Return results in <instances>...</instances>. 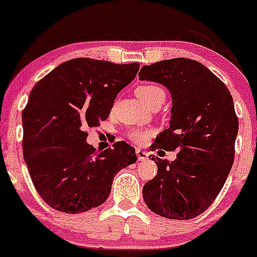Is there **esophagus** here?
<instances>
[{
  "label": "esophagus",
  "mask_w": 257,
  "mask_h": 257,
  "mask_svg": "<svg viewBox=\"0 0 257 257\" xmlns=\"http://www.w3.org/2000/svg\"><path fill=\"white\" fill-rule=\"evenodd\" d=\"M137 157L139 161H146L147 157H149V153L140 149H137Z\"/></svg>",
  "instance_id": "34e87169"
}]
</instances>
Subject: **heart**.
<instances>
[{
	"instance_id": "b5f03b06",
	"label": "heart",
	"mask_w": 257,
	"mask_h": 257,
	"mask_svg": "<svg viewBox=\"0 0 257 257\" xmlns=\"http://www.w3.org/2000/svg\"><path fill=\"white\" fill-rule=\"evenodd\" d=\"M135 94H137L139 100L144 105L147 106V107H152L153 105L157 104L162 105L164 102V100H166V91L163 90V88L156 84L139 85L137 90H135ZM128 137L134 143L144 144L149 139L150 133L144 131H132L129 133Z\"/></svg>"
}]
</instances>
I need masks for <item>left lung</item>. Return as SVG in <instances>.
I'll use <instances>...</instances> for the list:
<instances>
[{
    "label": "left lung",
    "instance_id": "8db88e82",
    "mask_svg": "<svg viewBox=\"0 0 257 257\" xmlns=\"http://www.w3.org/2000/svg\"><path fill=\"white\" fill-rule=\"evenodd\" d=\"M139 79L172 94L170 126L152 150L176 151L172 162L152 157L158 172L144 186V200L159 216L193 219L213 204L233 166L238 117L232 95L208 67L186 58L145 65Z\"/></svg>",
    "mask_w": 257,
    "mask_h": 257
}]
</instances>
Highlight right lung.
<instances>
[{"mask_svg":"<svg viewBox=\"0 0 257 257\" xmlns=\"http://www.w3.org/2000/svg\"><path fill=\"white\" fill-rule=\"evenodd\" d=\"M139 69L138 63L77 58L32 88L23 111V153L32 184L53 209L77 214L101 205L116 174L135 163L134 147L125 141L96 152L85 129L107 118L117 94Z\"/></svg>","mask_w":257,"mask_h":257,"instance_id":"add662e5","label":"right lung"}]
</instances>
